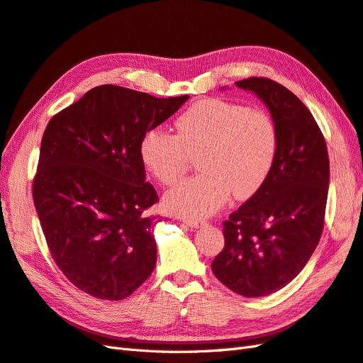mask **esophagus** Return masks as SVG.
Segmentation results:
<instances>
[{"instance_id": "1", "label": "esophagus", "mask_w": 363, "mask_h": 363, "mask_svg": "<svg viewBox=\"0 0 363 363\" xmlns=\"http://www.w3.org/2000/svg\"><path fill=\"white\" fill-rule=\"evenodd\" d=\"M182 222L187 225L189 228H191V230H196V228H199L203 225L202 220H194V219H182Z\"/></svg>"}]
</instances>
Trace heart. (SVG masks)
Wrapping results in <instances>:
<instances>
[{
	"instance_id": "b5f03b06",
	"label": "heart",
	"mask_w": 363,
	"mask_h": 363,
	"mask_svg": "<svg viewBox=\"0 0 363 363\" xmlns=\"http://www.w3.org/2000/svg\"><path fill=\"white\" fill-rule=\"evenodd\" d=\"M178 137L160 128L144 133L140 155L164 185L178 182L190 160L199 157L202 174L170 190L164 203L174 214L202 219L230 201L247 199L271 174L278 149V130L269 113L239 103L206 99L176 121Z\"/></svg>"
}]
</instances>
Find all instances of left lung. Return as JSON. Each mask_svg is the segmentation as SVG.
Returning a JSON list of instances; mask_svg holds the SVG:
<instances>
[{
	"mask_svg": "<svg viewBox=\"0 0 363 363\" xmlns=\"http://www.w3.org/2000/svg\"><path fill=\"white\" fill-rule=\"evenodd\" d=\"M254 92L278 130L277 158L263 187L223 222L225 246L211 269L233 292L271 295L303 271L324 228L330 162L323 132L294 92L264 77L235 82Z\"/></svg>",
	"mask_w": 363,
	"mask_h": 363,
	"instance_id": "8db88e82",
	"label": "left lung"
}]
</instances>
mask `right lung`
Wrapping results in <instances>:
<instances>
[{
  "label": "right lung",
  "instance_id": "add662e5",
  "mask_svg": "<svg viewBox=\"0 0 363 363\" xmlns=\"http://www.w3.org/2000/svg\"><path fill=\"white\" fill-rule=\"evenodd\" d=\"M189 99L101 85L47 124L35 208L51 257L85 294L120 301L153 272L158 220L146 210L158 194L146 182L140 144Z\"/></svg>",
  "mask_w": 363,
  "mask_h": 363
}]
</instances>
